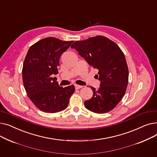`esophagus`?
<instances>
[{"mask_svg": "<svg viewBox=\"0 0 157 157\" xmlns=\"http://www.w3.org/2000/svg\"><path fill=\"white\" fill-rule=\"evenodd\" d=\"M83 87V86H81V85H75V88L76 89H80Z\"/></svg>", "mask_w": 157, "mask_h": 157, "instance_id": "1", "label": "esophagus"}]
</instances>
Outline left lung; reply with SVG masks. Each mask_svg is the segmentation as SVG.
Here are the masks:
<instances>
[{
  "mask_svg": "<svg viewBox=\"0 0 157 157\" xmlns=\"http://www.w3.org/2000/svg\"><path fill=\"white\" fill-rule=\"evenodd\" d=\"M71 47L98 71L96 75L101 81L100 87L95 90L90 86L94 94L85 102V108L98 114L111 111L124 96L128 85V69L124 54L113 40L101 36L76 41Z\"/></svg>",
  "mask_w": 157,
  "mask_h": 157,
  "instance_id": "8db88e82",
  "label": "left lung"
}]
</instances>
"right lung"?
I'll return each instance as SVG.
<instances>
[{
	"mask_svg": "<svg viewBox=\"0 0 157 157\" xmlns=\"http://www.w3.org/2000/svg\"><path fill=\"white\" fill-rule=\"evenodd\" d=\"M73 41L46 37L33 44L25 59L22 76L28 97L41 111L55 113L67 108L75 91L73 85L60 86L56 78L62 54Z\"/></svg>",
	"mask_w": 157,
	"mask_h": 157,
	"instance_id": "add662e5",
	"label": "right lung"
}]
</instances>
